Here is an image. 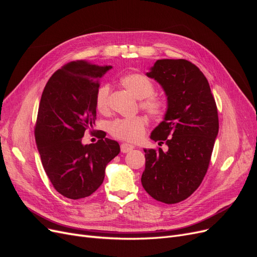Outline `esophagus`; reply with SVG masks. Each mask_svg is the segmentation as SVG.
Instances as JSON below:
<instances>
[{"instance_id": "34e87169", "label": "esophagus", "mask_w": 257, "mask_h": 257, "mask_svg": "<svg viewBox=\"0 0 257 257\" xmlns=\"http://www.w3.org/2000/svg\"><path fill=\"white\" fill-rule=\"evenodd\" d=\"M133 149H134L133 145H130V144H126V143H123L121 145V152H123V153H127Z\"/></svg>"}]
</instances>
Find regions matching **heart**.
<instances>
[{"instance_id":"obj_1","label":"heart","mask_w":257,"mask_h":257,"mask_svg":"<svg viewBox=\"0 0 257 257\" xmlns=\"http://www.w3.org/2000/svg\"><path fill=\"white\" fill-rule=\"evenodd\" d=\"M121 83L135 97L143 99L142 108L155 118L164 115L166 112V102L162 97L155 95V87L150 78L144 74L132 73L123 76ZM109 94L110 87L102 84L95 94V106L100 113H106L109 110ZM148 120L143 115H136L133 118L115 119L109 124L110 134L122 141L137 142L145 133Z\"/></svg>"}]
</instances>
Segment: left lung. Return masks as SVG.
Masks as SVG:
<instances>
[{
  "mask_svg": "<svg viewBox=\"0 0 257 257\" xmlns=\"http://www.w3.org/2000/svg\"><path fill=\"white\" fill-rule=\"evenodd\" d=\"M146 75L167 96L164 120L150 137L168 150H144L142 184L154 199L177 204L197 190L207 173L219 133L217 108L205 75L188 60H158Z\"/></svg>",
  "mask_w": 257,
  "mask_h": 257,
  "instance_id": "obj_1",
  "label": "left lung"
}]
</instances>
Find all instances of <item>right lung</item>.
<instances>
[{
	"label": "right lung",
	"instance_id": "right-lung-1",
	"mask_svg": "<svg viewBox=\"0 0 257 257\" xmlns=\"http://www.w3.org/2000/svg\"><path fill=\"white\" fill-rule=\"evenodd\" d=\"M112 66L73 61L54 73L43 91L35 125L42 164L61 195L80 199L94 193L119 144L98 133L97 143L82 145L84 132L96 119L95 94L99 78Z\"/></svg>",
	"mask_w": 257,
	"mask_h": 257
}]
</instances>
